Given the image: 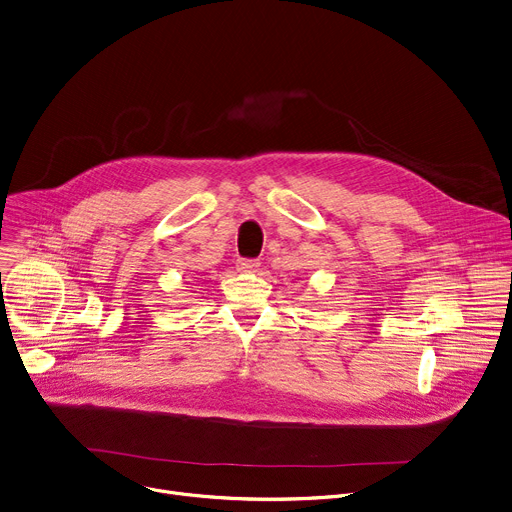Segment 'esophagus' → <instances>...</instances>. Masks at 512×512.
I'll return each mask as SVG.
<instances>
[{"label": "esophagus", "instance_id": "obj_1", "mask_svg": "<svg viewBox=\"0 0 512 512\" xmlns=\"http://www.w3.org/2000/svg\"><path fill=\"white\" fill-rule=\"evenodd\" d=\"M258 266H260V262L256 258H242V260H238V270H242V272H254Z\"/></svg>", "mask_w": 512, "mask_h": 512}]
</instances>
